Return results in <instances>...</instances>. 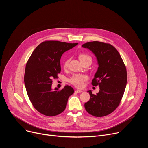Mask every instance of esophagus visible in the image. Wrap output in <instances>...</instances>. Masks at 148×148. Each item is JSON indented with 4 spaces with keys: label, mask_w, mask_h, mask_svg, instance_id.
Segmentation results:
<instances>
[{
    "label": "esophagus",
    "mask_w": 148,
    "mask_h": 148,
    "mask_svg": "<svg viewBox=\"0 0 148 148\" xmlns=\"http://www.w3.org/2000/svg\"><path fill=\"white\" fill-rule=\"evenodd\" d=\"M75 92L76 93H81V92H82V91L81 90H76Z\"/></svg>",
    "instance_id": "1"
}]
</instances>
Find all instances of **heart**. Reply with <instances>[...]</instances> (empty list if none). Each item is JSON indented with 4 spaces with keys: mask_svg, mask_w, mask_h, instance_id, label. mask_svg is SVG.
Here are the masks:
<instances>
[{
    "mask_svg": "<svg viewBox=\"0 0 148 148\" xmlns=\"http://www.w3.org/2000/svg\"><path fill=\"white\" fill-rule=\"evenodd\" d=\"M79 59L81 61V62H83L86 61H92V58L91 57L86 54H82L79 55ZM69 60H67L65 61L64 63V67H67L69 64ZM88 77L87 75H84V74H74L73 75L71 78L70 79V82L75 86L76 87L78 88H81L84 85V82H85L87 79Z\"/></svg>",
    "mask_w": 148,
    "mask_h": 148,
    "instance_id": "1",
    "label": "heart"
}]
</instances>
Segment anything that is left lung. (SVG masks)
Wrapping results in <instances>:
<instances>
[{
  "mask_svg": "<svg viewBox=\"0 0 148 148\" xmlns=\"http://www.w3.org/2000/svg\"><path fill=\"white\" fill-rule=\"evenodd\" d=\"M96 57L98 67L92 81V85H98L96 95L89 90L91 97L84 107L91 115L101 117L112 112L119 105L127 81V74L123 60L117 50L112 45L97 41L82 45Z\"/></svg>",
  "mask_w": 148,
  "mask_h": 148,
  "instance_id": "obj_1",
  "label": "left lung"
}]
</instances>
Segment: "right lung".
Masks as SVG:
<instances>
[{
    "label": "right lung",
    "mask_w": 148,
    "mask_h": 148,
    "mask_svg": "<svg viewBox=\"0 0 148 148\" xmlns=\"http://www.w3.org/2000/svg\"><path fill=\"white\" fill-rule=\"evenodd\" d=\"M78 43L47 41L40 44L30 56L26 66L24 82L33 107L46 116L57 115L64 111L73 88L65 86L61 90L51 88L53 78L61 71L60 59L66 51Z\"/></svg>",
    "instance_id": "obj_1"
}]
</instances>
